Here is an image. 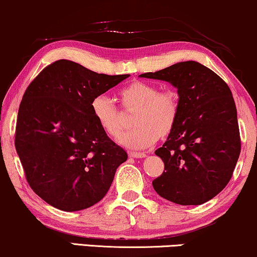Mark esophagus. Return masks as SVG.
<instances>
[{
  "label": "esophagus",
  "instance_id": "34e87169",
  "mask_svg": "<svg viewBox=\"0 0 257 257\" xmlns=\"http://www.w3.org/2000/svg\"><path fill=\"white\" fill-rule=\"evenodd\" d=\"M129 156L133 157V158H143V157H146L147 155H146V153H137V151H130Z\"/></svg>",
  "mask_w": 257,
  "mask_h": 257
}]
</instances>
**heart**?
<instances>
[{"instance_id":"1","label":"heart","mask_w":257,"mask_h":257,"mask_svg":"<svg viewBox=\"0 0 257 257\" xmlns=\"http://www.w3.org/2000/svg\"><path fill=\"white\" fill-rule=\"evenodd\" d=\"M118 99L124 111H135L133 123L136 127L121 136L122 146L146 149L175 130L179 117V96L173 89L160 91L154 82L135 80L118 91ZM91 110L96 123L108 136L116 139L121 135L124 125L123 113L109 97H94Z\"/></svg>"}]
</instances>
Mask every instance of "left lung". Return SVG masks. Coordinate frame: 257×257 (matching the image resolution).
Segmentation results:
<instances>
[{"instance_id":"left-lung-1","label":"left lung","mask_w":257,"mask_h":257,"mask_svg":"<svg viewBox=\"0 0 257 257\" xmlns=\"http://www.w3.org/2000/svg\"><path fill=\"white\" fill-rule=\"evenodd\" d=\"M178 88L179 117L163 147L155 151L164 171L156 192L179 205H200L225 189L241 151L236 107L228 85L197 61H183L141 74Z\"/></svg>"}]
</instances>
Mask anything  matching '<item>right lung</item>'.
<instances>
[{
	"label": "right lung",
	"instance_id": "right-lung-1",
	"mask_svg": "<svg viewBox=\"0 0 257 257\" xmlns=\"http://www.w3.org/2000/svg\"><path fill=\"white\" fill-rule=\"evenodd\" d=\"M129 74L96 73L53 61L28 86L17 115L15 148L34 192L61 211L99 202L128 155L96 123L94 97Z\"/></svg>",
	"mask_w": 257,
	"mask_h": 257
}]
</instances>
